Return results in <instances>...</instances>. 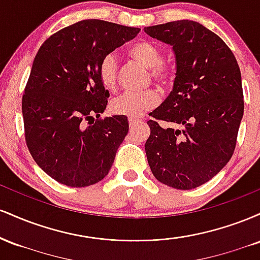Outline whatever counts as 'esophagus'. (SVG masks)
<instances>
[{
	"label": "esophagus",
	"instance_id": "34e87169",
	"mask_svg": "<svg viewBox=\"0 0 260 260\" xmlns=\"http://www.w3.org/2000/svg\"><path fill=\"white\" fill-rule=\"evenodd\" d=\"M140 123V120H133V118H129V126L131 127H134L137 126V124Z\"/></svg>",
	"mask_w": 260,
	"mask_h": 260
}]
</instances>
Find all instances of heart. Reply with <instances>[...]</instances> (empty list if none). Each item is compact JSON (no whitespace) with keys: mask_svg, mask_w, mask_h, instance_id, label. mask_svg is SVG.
<instances>
[{"mask_svg":"<svg viewBox=\"0 0 260 260\" xmlns=\"http://www.w3.org/2000/svg\"><path fill=\"white\" fill-rule=\"evenodd\" d=\"M128 53L140 63L151 68V78L157 84H168L174 77V70L162 62V52L156 45L147 40H140L128 47ZM99 79L107 90H115L117 85V62L113 55H107L100 62ZM159 104V95L153 90L144 92H124L111 104V111L115 115L128 118L143 117Z\"/></svg>","mask_w":260,"mask_h":260,"instance_id":"1","label":"heart"}]
</instances>
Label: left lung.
Segmentation results:
<instances>
[{
    "mask_svg": "<svg viewBox=\"0 0 260 260\" xmlns=\"http://www.w3.org/2000/svg\"><path fill=\"white\" fill-rule=\"evenodd\" d=\"M149 37L172 46V91L149 115L145 153L157 181L177 189L197 188L219 174L235 151L243 117L241 71L215 32L193 20L147 26ZM181 125L161 127L156 120Z\"/></svg>",
    "mask_w": 260,
    "mask_h": 260,
    "instance_id": "left-lung-1",
    "label": "left lung"
}]
</instances>
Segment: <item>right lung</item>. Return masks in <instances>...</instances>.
<instances>
[{
	"instance_id": "1",
	"label": "right lung",
	"mask_w": 260,
	"mask_h": 260,
	"mask_svg": "<svg viewBox=\"0 0 260 260\" xmlns=\"http://www.w3.org/2000/svg\"><path fill=\"white\" fill-rule=\"evenodd\" d=\"M139 31L85 19L55 32L39 49L22 101L25 140L35 162L59 183L86 187L109 174L129 126L126 116L99 120L110 92L98 70Z\"/></svg>"
}]
</instances>
